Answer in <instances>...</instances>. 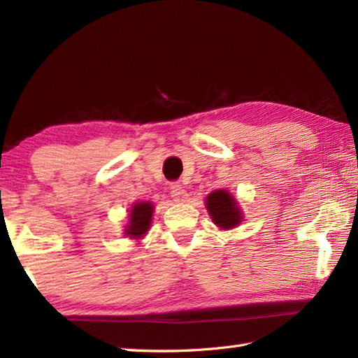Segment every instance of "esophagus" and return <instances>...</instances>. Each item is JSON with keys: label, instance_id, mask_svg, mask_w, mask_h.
Instances as JSON below:
<instances>
[{"label": "esophagus", "instance_id": "1", "mask_svg": "<svg viewBox=\"0 0 358 358\" xmlns=\"http://www.w3.org/2000/svg\"><path fill=\"white\" fill-rule=\"evenodd\" d=\"M171 196L173 199V201H186L189 194L185 187H181V185H172L171 186Z\"/></svg>", "mask_w": 358, "mask_h": 358}]
</instances>
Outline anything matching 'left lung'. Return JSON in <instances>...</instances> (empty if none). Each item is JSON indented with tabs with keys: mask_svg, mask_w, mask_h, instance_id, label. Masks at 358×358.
Returning <instances> with one entry per match:
<instances>
[{
	"mask_svg": "<svg viewBox=\"0 0 358 358\" xmlns=\"http://www.w3.org/2000/svg\"><path fill=\"white\" fill-rule=\"evenodd\" d=\"M206 209L212 222L220 229H232V227H237L243 222V212L238 208L237 200L226 189H218V191L208 195Z\"/></svg>",
	"mask_w": 358,
	"mask_h": 358,
	"instance_id": "left-lung-1",
	"label": "left lung"
}]
</instances>
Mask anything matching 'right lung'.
<instances>
[{"label":"right lung","instance_id":"1","mask_svg":"<svg viewBox=\"0 0 358 358\" xmlns=\"http://www.w3.org/2000/svg\"><path fill=\"white\" fill-rule=\"evenodd\" d=\"M152 214H154V204L152 203H135L131 214H129V223L126 226L124 234L131 238H141L149 231Z\"/></svg>","mask_w":358,"mask_h":358}]
</instances>
